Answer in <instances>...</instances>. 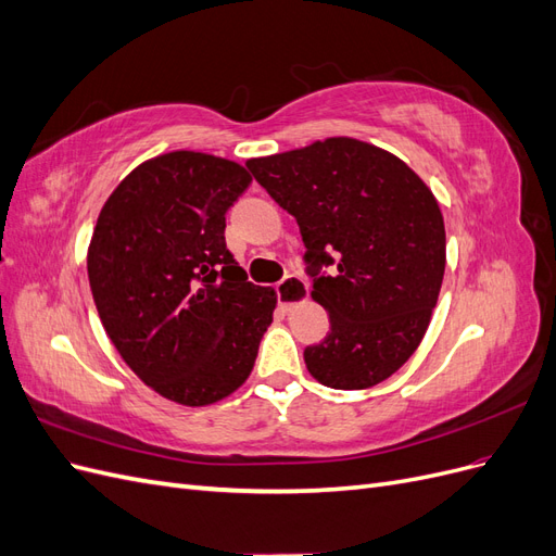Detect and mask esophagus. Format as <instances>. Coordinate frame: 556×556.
Returning a JSON list of instances; mask_svg holds the SVG:
<instances>
[{"mask_svg": "<svg viewBox=\"0 0 556 556\" xmlns=\"http://www.w3.org/2000/svg\"><path fill=\"white\" fill-rule=\"evenodd\" d=\"M276 292H278V304L285 311H292L296 304H301V301L308 296V282L301 276L292 274L278 282Z\"/></svg>", "mask_w": 556, "mask_h": 556, "instance_id": "34e87169", "label": "esophagus"}]
</instances>
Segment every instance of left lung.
Here are the masks:
<instances>
[{"instance_id": "left-lung-1", "label": "left lung", "mask_w": 556, "mask_h": 556, "mask_svg": "<svg viewBox=\"0 0 556 556\" xmlns=\"http://www.w3.org/2000/svg\"><path fill=\"white\" fill-rule=\"evenodd\" d=\"M248 169L294 215L313 299L329 313L304 350L311 376L366 390L396 374L425 339L445 274V225L408 164L357 139L250 160Z\"/></svg>"}]
</instances>
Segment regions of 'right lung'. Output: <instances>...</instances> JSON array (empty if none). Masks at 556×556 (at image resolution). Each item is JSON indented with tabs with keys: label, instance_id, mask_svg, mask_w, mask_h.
Segmentation results:
<instances>
[{
	"label": "right lung",
	"instance_id": "obj_1",
	"mask_svg": "<svg viewBox=\"0 0 556 556\" xmlns=\"http://www.w3.org/2000/svg\"><path fill=\"white\" fill-rule=\"evenodd\" d=\"M250 182L237 162L176 150L137 166L97 217V313L131 371L182 406L239 390L274 319L276 290L250 282L225 241Z\"/></svg>",
	"mask_w": 556,
	"mask_h": 556
}]
</instances>
